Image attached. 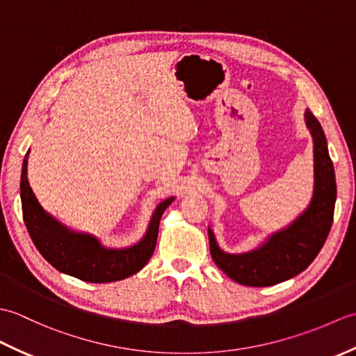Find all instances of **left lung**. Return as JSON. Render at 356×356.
Returning a JSON list of instances; mask_svg holds the SVG:
<instances>
[{
  "label": "left lung",
  "mask_w": 356,
  "mask_h": 356,
  "mask_svg": "<svg viewBox=\"0 0 356 356\" xmlns=\"http://www.w3.org/2000/svg\"><path fill=\"white\" fill-rule=\"evenodd\" d=\"M305 122L314 140V193L309 205L284 228L270 232L259 246L240 254L223 251L208 226L214 263L240 284L274 286L298 275L315 260L329 236L337 200L335 170L321 124L309 108Z\"/></svg>",
  "instance_id": "left-lung-1"
}]
</instances>
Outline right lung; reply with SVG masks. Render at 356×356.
I'll return each instance as SVG.
<instances>
[{"mask_svg": "<svg viewBox=\"0 0 356 356\" xmlns=\"http://www.w3.org/2000/svg\"><path fill=\"white\" fill-rule=\"evenodd\" d=\"M29 154L30 148L21 170L22 216L30 237L44 259L63 274L88 283L119 282L138 274L154 252L159 223L165 209L176 200V195L157 203L147 231L139 241L125 248H110L93 234L69 228L41 207L27 179Z\"/></svg>", "mask_w": 356, "mask_h": 356, "instance_id": "1", "label": "right lung"}]
</instances>
